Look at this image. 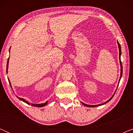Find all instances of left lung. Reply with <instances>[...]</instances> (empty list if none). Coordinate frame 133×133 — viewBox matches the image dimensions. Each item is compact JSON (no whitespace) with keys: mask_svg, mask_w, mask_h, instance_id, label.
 Masks as SVG:
<instances>
[{"mask_svg":"<svg viewBox=\"0 0 133 133\" xmlns=\"http://www.w3.org/2000/svg\"><path fill=\"white\" fill-rule=\"evenodd\" d=\"M117 44H118V46H119V60H120V64H121V76H120V79H119V82L120 81H121V79L122 77V71H123V68H122V62H121V45H120V43H119V42L117 41ZM116 91L114 92V93L113 95L112 96V97L110 98V99L108 100V101H107V102H105V103H102V104H99V105H87V104H85V103L82 102V103L83 105H84L86 107H98V106H101V105H104L105 104V103L108 102L109 101H111V99L112 97H113V96L114 95V94H115Z\"/></svg>","mask_w":133,"mask_h":133,"instance_id":"left-lung-1","label":"left lung"}]
</instances>
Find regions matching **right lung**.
Masks as SVG:
<instances>
[{"label":"right lung","instance_id":"right-lung-1","mask_svg":"<svg viewBox=\"0 0 133 133\" xmlns=\"http://www.w3.org/2000/svg\"><path fill=\"white\" fill-rule=\"evenodd\" d=\"M9 58H10V57H9ZM9 58H8V61H7V64H6V73H7V72H8V63H8V62H9ZM8 79L9 83H10V85H11V83H10V80H9L8 78ZM17 98H18V99H19L21 100V101L27 103V104L30 105V103H29V102H27L26 101H25V100L24 99H22V98H20V97H17ZM47 103H48V102H46L44 103H39V104H32V103L31 105H32V106H33V107H43L45 106V105H46L47 104Z\"/></svg>","mask_w":133,"mask_h":133}]
</instances>
